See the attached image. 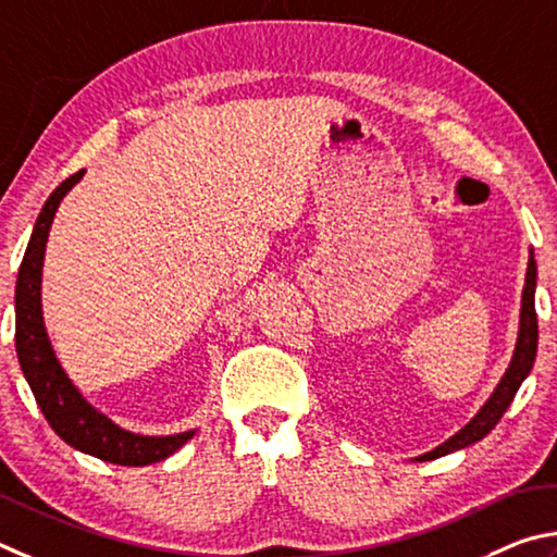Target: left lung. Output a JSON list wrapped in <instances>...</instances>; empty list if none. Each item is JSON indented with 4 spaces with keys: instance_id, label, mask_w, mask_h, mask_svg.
<instances>
[{
    "instance_id": "obj_1",
    "label": "left lung",
    "mask_w": 557,
    "mask_h": 557,
    "mask_svg": "<svg viewBox=\"0 0 557 557\" xmlns=\"http://www.w3.org/2000/svg\"><path fill=\"white\" fill-rule=\"evenodd\" d=\"M535 278H539V269H535L533 251L529 257V271H525V284L521 294V320H519V337H516L513 357L506 369L502 382L496 384L492 396L486 398V404L476 411L470 423L460 428L453 437H447L435 450L416 457V462L435 460V457L450 455L455 450H462V447L472 445L492 431V428L502 421L506 408L511 406L516 392L523 384V379L531 374L533 362H535V349H539V318H535Z\"/></svg>"
}]
</instances>
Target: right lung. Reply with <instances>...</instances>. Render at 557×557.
<instances>
[{
	"instance_id": "add662e5",
	"label": "right lung",
	"mask_w": 557,
	"mask_h": 557,
	"mask_svg": "<svg viewBox=\"0 0 557 557\" xmlns=\"http://www.w3.org/2000/svg\"><path fill=\"white\" fill-rule=\"evenodd\" d=\"M83 175L85 171H77L71 178H65L58 185L34 224L32 239H28V247L16 276V357L18 364H22L24 379L32 386L38 408H41L48 425L53 428L61 441L75 447V450L97 457V460L124 467H144L165 460V457L188 443L195 431L175 435H139L124 431V428L110 421V418L87 401L81 394V388L65 374V369L53 352L51 337H48L44 323L41 273L48 232H51L58 205H61L67 190Z\"/></svg>"
}]
</instances>
